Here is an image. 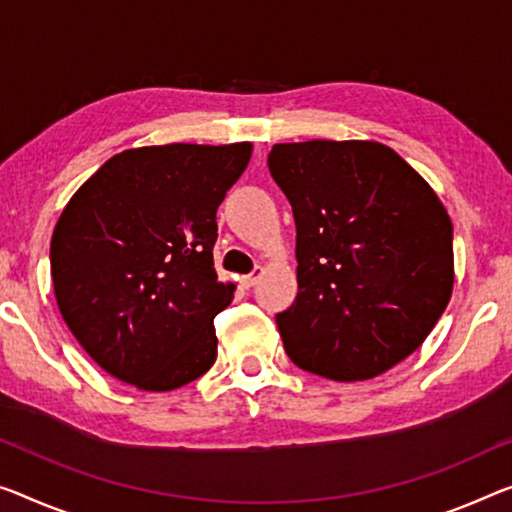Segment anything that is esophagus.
Returning a JSON list of instances; mask_svg holds the SVG:
<instances>
[{"mask_svg":"<svg viewBox=\"0 0 512 512\" xmlns=\"http://www.w3.org/2000/svg\"><path fill=\"white\" fill-rule=\"evenodd\" d=\"M263 274H265L263 267H256V270L251 272V274H245V277H242L240 283H242V286H245V288H251V286H256L258 281H261Z\"/></svg>","mask_w":512,"mask_h":512,"instance_id":"34e87169","label":"esophagus"}]
</instances>
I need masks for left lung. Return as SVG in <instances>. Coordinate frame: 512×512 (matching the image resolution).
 Returning a JSON list of instances; mask_svg holds the SVG:
<instances>
[{
  "label": "left lung",
  "mask_w": 512,
  "mask_h": 512,
  "mask_svg": "<svg viewBox=\"0 0 512 512\" xmlns=\"http://www.w3.org/2000/svg\"><path fill=\"white\" fill-rule=\"evenodd\" d=\"M267 167L297 229V297L277 313L293 364L355 382L410 357L453 293L439 196L377 141L277 144Z\"/></svg>",
  "instance_id": "left-lung-1"
}]
</instances>
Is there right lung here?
<instances>
[{"label": "right lung", "mask_w": 512, "mask_h": 512, "mask_svg": "<svg viewBox=\"0 0 512 512\" xmlns=\"http://www.w3.org/2000/svg\"><path fill=\"white\" fill-rule=\"evenodd\" d=\"M251 144H167L114 155L73 194L52 233L61 316L116 380L171 391L217 359L212 320L233 300L217 279V208Z\"/></svg>", "instance_id": "1"}]
</instances>
